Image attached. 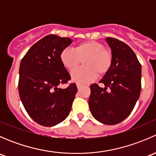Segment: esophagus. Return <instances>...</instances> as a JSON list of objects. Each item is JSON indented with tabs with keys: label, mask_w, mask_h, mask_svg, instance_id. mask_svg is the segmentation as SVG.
Here are the masks:
<instances>
[{
	"label": "esophagus",
	"mask_w": 156,
	"mask_h": 156,
	"mask_svg": "<svg viewBox=\"0 0 156 156\" xmlns=\"http://www.w3.org/2000/svg\"><path fill=\"white\" fill-rule=\"evenodd\" d=\"M82 84H77V87H78V89H79V88H81V87H82Z\"/></svg>",
	"instance_id": "1"
}]
</instances>
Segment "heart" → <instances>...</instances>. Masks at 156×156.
<instances>
[{"label": "heart", "mask_w": 156, "mask_h": 156, "mask_svg": "<svg viewBox=\"0 0 156 156\" xmlns=\"http://www.w3.org/2000/svg\"><path fill=\"white\" fill-rule=\"evenodd\" d=\"M60 61L72 72V79L79 84H85L94 81L97 77L106 75L112 63V53L105 48L103 44L95 41H85L78 44L74 49L66 48L60 53Z\"/></svg>", "instance_id": "heart-1"}]
</instances>
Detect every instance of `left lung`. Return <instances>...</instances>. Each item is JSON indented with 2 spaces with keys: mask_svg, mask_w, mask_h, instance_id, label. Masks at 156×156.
Listing matches in <instances>:
<instances>
[{
  "mask_svg": "<svg viewBox=\"0 0 156 156\" xmlns=\"http://www.w3.org/2000/svg\"><path fill=\"white\" fill-rule=\"evenodd\" d=\"M112 49L111 68L100 83L91 84L89 107L92 115L105 125H113L131 113L141 90V65L132 49L119 39L107 37Z\"/></svg>",
  "mask_w": 156,
  "mask_h": 156,
  "instance_id": "8db88e82",
  "label": "left lung"
}]
</instances>
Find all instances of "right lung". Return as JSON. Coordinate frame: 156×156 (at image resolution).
Masks as SVG:
<instances>
[{
    "instance_id": "right-lung-1",
    "label": "right lung",
    "mask_w": 156,
    "mask_h": 156,
    "mask_svg": "<svg viewBox=\"0 0 156 156\" xmlns=\"http://www.w3.org/2000/svg\"><path fill=\"white\" fill-rule=\"evenodd\" d=\"M71 43L69 37L49 34L32 45L20 62V100L30 117L42 126H54L70 112L76 84H69L65 89L58 86L71 79L59 58Z\"/></svg>"
}]
</instances>
